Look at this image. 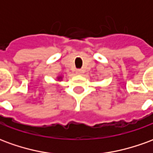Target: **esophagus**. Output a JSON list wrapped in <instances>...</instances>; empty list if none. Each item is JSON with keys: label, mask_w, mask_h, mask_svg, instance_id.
I'll return each mask as SVG.
<instances>
[{"label": "esophagus", "mask_w": 153, "mask_h": 153, "mask_svg": "<svg viewBox=\"0 0 153 153\" xmlns=\"http://www.w3.org/2000/svg\"><path fill=\"white\" fill-rule=\"evenodd\" d=\"M76 74H78V75H82V74H83V70L79 69V70H76Z\"/></svg>", "instance_id": "esophagus-1"}]
</instances>
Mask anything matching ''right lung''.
I'll list each match as a JSON object with an SVG mask.
<instances>
[{"label":"right lung","mask_w":153,"mask_h":153,"mask_svg":"<svg viewBox=\"0 0 153 153\" xmlns=\"http://www.w3.org/2000/svg\"><path fill=\"white\" fill-rule=\"evenodd\" d=\"M60 79V78H59V79Z\"/></svg>","instance_id":"1"}]
</instances>
